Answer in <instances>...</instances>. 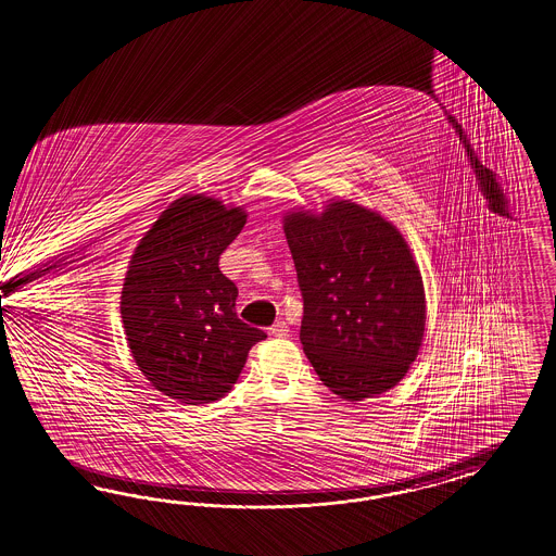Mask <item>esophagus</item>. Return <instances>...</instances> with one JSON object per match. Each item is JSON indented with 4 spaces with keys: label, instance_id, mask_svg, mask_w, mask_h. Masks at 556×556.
<instances>
[{
    "label": "esophagus",
    "instance_id": "obj_1",
    "mask_svg": "<svg viewBox=\"0 0 556 556\" xmlns=\"http://www.w3.org/2000/svg\"><path fill=\"white\" fill-rule=\"evenodd\" d=\"M269 333L275 338H287L289 336V327L285 321H277L275 326L269 327Z\"/></svg>",
    "mask_w": 556,
    "mask_h": 556
}]
</instances>
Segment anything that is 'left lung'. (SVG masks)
I'll return each instance as SVG.
<instances>
[{"label":"left lung","mask_w":556,"mask_h":556,"mask_svg":"<svg viewBox=\"0 0 556 556\" xmlns=\"http://www.w3.org/2000/svg\"><path fill=\"white\" fill-rule=\"evenodd\" d=\"M303 298L299 339L317 376L348 402L392 390L420 350L426 295L400 230L350 201L285 217Z\"/></svg>","instance_id":"1"}]
</instances>
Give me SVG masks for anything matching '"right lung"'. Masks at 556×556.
Masks as SVG:
<instances>
[{
	"mask_svg": "<svg viewBox=\"0 0 556 556\" xmlns=\"http://www.w3.org/2000/svg\"><path fill=\"white\" fill-rule=\"evenodd\" d=\"M247 223L243 208L185 194L136 247L123 287L124 331L159 392L199 406L223 397L265 331L237 317V287L218 258Z\"/></svg>",
	"mask_w": 556,
	"mask_h": 556,
	"instance_id": "1",
	"label": "right lung"
}]
</instances>
